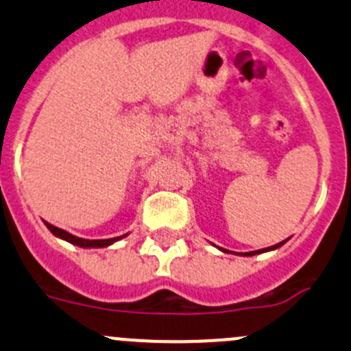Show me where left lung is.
<instances>
[{"instance_id":"8db88e82","label":"left lung","mask_w":351,"mask_h":351,"mask_svg":"<svg viewBox=\"0 0 351 351\" xmlns=\"http://www.w3.org/2000/svg\"><path fill=\"white\" fill-rule=\"evenodd\" d=\"M287 241V239H286ZM286 241H282V242H279V243H276V245H271V247H265V249H259V250H252V252H239L237 256H243V257H250V256H257V254H264V252H271V250H276V249H279V247H282L284 243H286ZM217 249H220L222 250V252H230V250H227V249H222V247H217Z\"/></svg>"}]
</instances>
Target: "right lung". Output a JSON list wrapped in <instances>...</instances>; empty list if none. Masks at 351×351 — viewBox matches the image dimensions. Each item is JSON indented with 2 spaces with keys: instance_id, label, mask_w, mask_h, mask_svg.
I'll return each instance as SVG.
<instances>
[{
  "instance_id": "right-lung-1",
  "label": "right lung",
  "mask_w": 351,
  "mask_h": 351,
  "mask_svg": "<svg viewBox=\"0 0 351 351\" xmlns=\"http://www.w3.org/2000/svg\"><path fill=\"white\" fill-rule=\"evenodd\" d=\"M47 228L51 232V234L55 235V237L62 239V241H67L70 243H73V245L77 247H82V249H102V247H109L112 245L114 242L121 241V239L128 237V234L124 235H119V237H112V239H95V241H88V239H82V237H75V235H72L70 232L64 230V228H58L55 227V225H51L49 222H45Z\"/></svg>"
}]
</instances>
